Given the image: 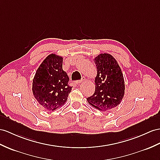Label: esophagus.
I'll return each instance as SVG.
<instances>
[{
    "label": "esophagus",
    "instance_id": "esophagus-1",
    "mask_svg": "<svg viewBox=\"0 0 160 160\" xmlns=\"http://www.w3.org/2000/svg\"><path fill=\"white\" fill-rule=\"evenodd\" d=\"M83 80H84V79H83H83H81V80L76 81V83H77V84H79V83H81V82H82V81H83Z\"/></svg>",
    "mask_w": 160,
    "mask_h": 160
}]
</instances>
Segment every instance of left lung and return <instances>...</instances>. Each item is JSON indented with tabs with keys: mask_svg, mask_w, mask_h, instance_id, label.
Wrapping results in <instances>:
<instances>
[{
	"mask_svg": "<svg viewBox=\"0 0 160 160\" xmlns=\"http://www.w3.org/2000/svg\"><path fill=\"white\" fill-rule=\"evenodd\" d=\"M93 61L97 68L95 92L87 100L97 109L109 111L118 106L124 96L125 83L122 70L108 53H101Z\"/></svg>",
	"mask_w": 160,
	"mask_h": 160,
	"instance_id": "left-lung-1",
	"label": "left lung"
}]
</instances>
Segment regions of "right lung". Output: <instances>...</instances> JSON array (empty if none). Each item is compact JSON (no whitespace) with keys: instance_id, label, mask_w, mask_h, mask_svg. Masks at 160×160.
<instances>
[{"instance_id":"obj_1","label":"right lung","mask_w":160,"mask_h":160,"mask_svg":"<svg viewBox=\"0 0 160 160\" xmlns=\"http://www.w3.org/2000/svg\"><path fill=\"white\" fill-rule=\"evenodd\" d=\"M62 57L50 54L39 66L33 79L34 98L48 111L63 106L72 90L69 77L62 69Z\"/></svg>"}]
</instances>
